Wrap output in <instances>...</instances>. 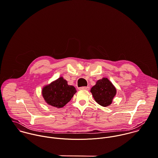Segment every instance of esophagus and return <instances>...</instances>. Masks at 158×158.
<instances>
[{
	"label": "esophagus",
	"mask_w": 158,
	"mask_h": 158,
	"mask_svg": "<svg viewBox=\"0 0 158 158\" xmlns=\"http://www.w3.org/2000/svg\"><path fill=\"white\" fill-rule=\"evenodd\" d=\"M80 89H84V90H89V87L88 86H85V87H81L79 88Z\"/></svg>",
	"instance_id": "esophagus-1"
}]
</instances>
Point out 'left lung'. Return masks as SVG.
<instances>
[{
    "label": "left lung",
    "mask_w": 158,
    "mask_h": 158,
    "mask_svg": "<svg viewBox=\"0 0 158 158\" xmlns=\"http://www.w3.org/2000/svg\"><path fill=\"white\" fill-rule=\"evenodd\" d=\"M90 92L98 104L106 107L112 103L117 90L113 83L104 77L96 82L95 85L91 88Z\"/></svg>",
    "instance_id": "obj_1"
}]
</instances>
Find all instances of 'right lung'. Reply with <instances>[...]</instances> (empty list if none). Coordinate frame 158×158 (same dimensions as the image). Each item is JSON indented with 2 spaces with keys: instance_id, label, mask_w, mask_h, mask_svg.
<instances>
[{
  "instance_id": "1",
  "label": "right lung",
  "mask_w": 158,
  "mask_h": 158,
  "mask_svg": "<svg viewBox=\"0 0 158 158\" xmlns=\"http://www.w3.org/2000/svg\"><path fill=\"white\" fill-rule=\"evenodd\" d=\"M76 92L75 88L68 85V81L62 77L45 85L42 89L45 102L57 108L65 106Z\"/></svg>"
}]
</instances>
